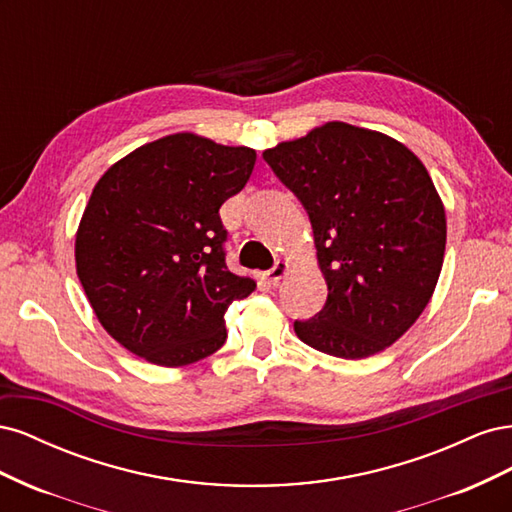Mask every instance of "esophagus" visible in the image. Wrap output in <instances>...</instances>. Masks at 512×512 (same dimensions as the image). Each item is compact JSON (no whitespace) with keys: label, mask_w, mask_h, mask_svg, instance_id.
I'll use <instances>...</instances> for the list:
<instances>
[{"label":"esophagus","mask_w":512,"mask_h":512,"mask_svg":"<svg viewBox=\"0 0 512 512\" xmlns=\"http://www.w3.org/2000/svg\"><path fill=\"white\" fill-rule=\"evenodd\" d=\"M288 269H290V265L286 260H277L275 262V267L271 269V271H267V273H262V280H267L269 284H277L282 280V277L288 273Z\"/></svg>","instance_id":"esophagus-1"}]
</instances>
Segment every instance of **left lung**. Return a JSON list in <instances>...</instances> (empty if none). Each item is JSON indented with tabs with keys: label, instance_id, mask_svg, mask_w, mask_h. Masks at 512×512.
Wrapping results in <instances>:
<instances>
[{
	"label": "left lung",
	"instance_id": "1",
	"mask_svg": "<svg viewBox=\"0 0 512 512\" xmlns=\"http://www.w3.org/2000/svg\"><path fill=\"white\" fill-rule=\"evenodd\" d=\"M262 158L303 203L329 288L294 333L352 361L395 344L423 314L444 262L446 213L423 162L395 138L344 121Z\"/></svg>",
	"mask_w": 512,
	"mask_h": 512
}]
</instances>
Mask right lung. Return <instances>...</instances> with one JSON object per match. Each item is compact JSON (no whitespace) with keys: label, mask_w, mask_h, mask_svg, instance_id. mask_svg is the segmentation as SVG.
Returning a JSON list of instances; mask_svg holds the SVG:
<instances>
[{"label":"right lung","mask_w":512,"mask_h":512,"mask_svg":"<svg viewBox=\"0 0 512 512\" xmlns=\"http://www.w3.org/2000/svg\"><path fill=\"white\" fill-rule=\"evenodd\" d=\"M254 164L250 147L177 132L100 177L76 230V275L123 348L183 367L224 346L226 309L256 282L226 267L220 207L243 190Z\"/></svg>","instance_id":"1"}]
</instances>
